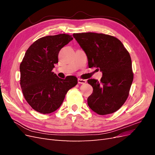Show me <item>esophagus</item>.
Instances as JSON below:
<instances>
[{"mask_svg":"<svg viewBox=\"0 0 155 155\" xmlns=\"http://www.w3.org/2000/svg\"><path fill=\"white\" fill-rule=\"evenodd\" d=\"M78 82L79 84H83V85H84V84H85L87 83V81L85 80V79H78Z\"/></svg>","mask_w":155,"mask_h":155,"instance_id":"obj_1","label":"esophagus"}]
</instances>
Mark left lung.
I'll return each instance as SVG.
<instances>
[{"instance_id": "left-lung-1", "label": "left lung", "mask_w": 155, "mask_h": 155, "mask_svg": "<svg viewBox=\"0 0 155 155\" xmlns=\"http://www.w3.org/2000/svg\"><path fill=\"white\" fill-rule=\"evenodd\" d=\"M73 37L85 52L89 68H100L103 74L100 81H87L93 88L88 105L100 115L113 113L127 99L133 81L129 53L119 39L109 35L88 32Z\"/></svg>"}]
</instances>
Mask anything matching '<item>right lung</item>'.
<instances>
[{
  "instance_id": "obj_1",
  "label": "right lung",
  "mask_w": 155,
  "mask_h": 155,
  "mask_svg": "<svg viewBox=\"0 0 155 155\" xmlns=\"http://www.w3.org/2000/svg\"><path fill=\"white\" fill-rule=\"evenodd\" d=\"M72 39L64 34L43 37L26 51L20 64V85L28 104L37 112L46 114L55 111L67 92L77 85L76 77L61 79L52 72L59 51Z\"/></svg>"
}]
</instances>
